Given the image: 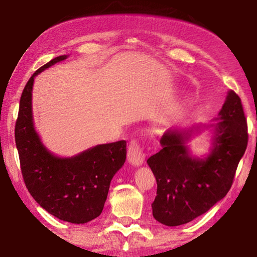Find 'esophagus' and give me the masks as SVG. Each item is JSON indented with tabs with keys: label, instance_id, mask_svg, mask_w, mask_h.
I'll return each mask as SVG.
<instances>
[{
	"label": "esophagus",
	"instance_id": "1",
	"mask_svg": "<svg viewBox=\"0 0 257 257\" xmlns=\"http://www.w3.org/2000/svg\"><path fill=\"white\" fill-rule=\"evenodd\" d=\"M127 156H128V161L133 165H138L143 164L144 162V159H145V154L144 152L142 150V146L139 144V142L137 139H133L132 142H130L129 147H128V152H127Z\"/></svg>",
	"mask_w": 257,
	"mask_h": 257
}]
</instances>
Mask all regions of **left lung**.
<instances>
[{"mask_svg":"<svg viewBox=\"0 0 257 257\" xmlns=\"http://www.w3.org/2000/svg\"><path fill=\"white\" fill-rule=\"evenodd\" d=\"M215 123L213 149L205 159L193 158L186 142L189 130L169 129L160 152L147 160L158 189L152 210L155 220L169 227L188 223L221 201L231 188L248 133L241 99L230 90ZM206 127V125H205ZM199 132V130H198Z\"/></svg>","mask_w":257,"mask_h":257,"instance_id":"8db88e82","label":"left lung"}]
</instances>
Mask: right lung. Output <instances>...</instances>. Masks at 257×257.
<instances>
[{
    "instance_id": "1",
    "label": "right lung",
    "mask_w": 257,
    "mask_h": 257,
    "mask_svg": "<svg viewBox=\"0 0 257 257\" xmlns=\"http://www.w3.org/2000/svg\"><path fill=\"white\" fill-rule=\"evenodd\" d=\"M67 59L60 55L30 77L20 97L15 137L21 173L30 195L50 214L71 223H86L101 214L110 182L125 161V141L97 145L72 158H58L35 132L32 111L34 78Z\"/></svg>"
}]
</instances>
